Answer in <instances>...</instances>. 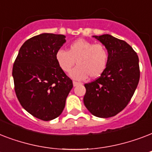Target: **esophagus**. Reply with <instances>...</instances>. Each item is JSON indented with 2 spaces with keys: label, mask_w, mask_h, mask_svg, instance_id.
<instances>
[{
  "label": "esophagus",
  "mask_w": 152,
  "mask_h": 152,
  "mask_svg": "<svg viewBox=\"0 0 152 152\" xmlns=\"http://www.w3.org/2000/svg\"><path fill=\"white\" fill-rule=\"evenodd\" d=\"M80 84V83H78V82H76V81H73V86L74 87H76V86L79 85Z\"/></svg>",
  "instance_id": "1"
}]
</instances>
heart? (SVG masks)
I'll use <instances>...</instances> for the list:
<instances>
[{"mask_svg": "<svg viewBox=\"0 0 152 152\" xmlns=\"http://www.w3.org/2000/svg\"><path fill=\"white\" fill-rule=\"evenodd\" d=\"M55 59L64 72H69L76 61L77 67L70 72V76L83 80L88 76L96 79L102 76L108 64L109 53L103 44L79 39L69 44L67 51L58 50Z\"/></svg>", "mask_w": 152, "mask_h": 152, "instance_id": "obj_1", "label": "heart"}]
</instances>
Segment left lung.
Returning a JSON list of instances; mask_svg holds the SVG:
<instances>
[{"label":"left lung","mask_w":152,"mask_h":152,"mask_svg":"<svg viewBox=\"0 0 152 152\" xmlns=\"http://www.w3.org/2000/svg\"><path fill=\"white\" fill-rule=\"evenodd\" d=\"M106 46L108 64L100 77L85 83L83 103L94 116L107 118L123 110L140 80L139 58L126 42L110 34L93 36Z\"/></svg>","instance_id":"8db88e82"}]
</instances>
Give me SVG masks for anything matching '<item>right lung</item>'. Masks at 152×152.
Returning a JSON list of instances; mask_svg holds the SVG:
<instances>
[{"mask_svg":"<svg viewBox=\"0 0 152 152\" xmlns=\"http://www.w3.org/2000/svg\"><path fill=\"white\" fill-rule=\"evenodd\" d=\"M66 42L63 34L43 33L20 47L12 68L15 95L29 113L42 121L61 115L72 81L60 69L55 54Z\"/></svg>","mask_w":152,"mask_h":152,"instance_id":"1","label":"right lung"}]
</instances>
